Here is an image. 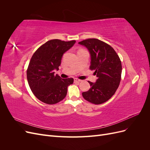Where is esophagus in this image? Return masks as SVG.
I'll use <instances>...</instances> for the list:
<instances>
[{"mask_svg":"<svg viewBox=\"0 0 150 150\" xmlns=\"http://www.w3.org/2000/svg\"><path fill=\"white\" fill-rule=\"evenodd\" d=\"M81 81H82V80H80V79H79L78 78H75L74 79V82H81Z\"/></svg>","mask_w":150,"mask_h":150,"instance_id":"34e87169","label":"esophagus"}]
</instances>
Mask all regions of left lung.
I'll return each mask as SVG.
<instances>
[{
	"label": "left lung",
	"instance_id": "left-lung-1",
	"mask_svg": "<svg viewBox=\"0 0 150 150\" xmlns=\"http://www.w3.org/2000/svg\"><path fill=\"white\" fill-rule=\"evenodd\" d=\"M88 48L91 54L89 69L94 70L98 79L95 83L88 81L91 88L82 93L86 101L100 104L108 101L118 88L121 79L120 59L110 45L98 39H87L79 42Z\"/></svg>",
	"mask_w": 150,
	"mask_h": 150
}]
</instances>
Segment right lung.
<instances>
[{"label": "right lung", "mask_w": 150, "mask_h": 150, "mask_svg": "<svg viewBox=\"0 0 150 150\" xmlns=\"http://www.w3.org/2000/svg\"><path fill=\"white\" fill-rule=\"evenodd\" d=\"M75 42L74 40H50L40 46L32 56L27 69V78L32 92L40 101L54 104L66 96L67 87L73 83L74 79H61L54 74V69H59L63 54Z\"/></svg>", "instance_id": "right-lung-1"}]
</instances>
